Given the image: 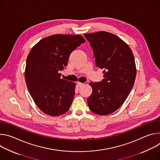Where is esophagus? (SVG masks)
I'll list each match as a JSON object with an SVG mask.
<instances>
[{
	"instance_id": "34e87169",
	"label": "esophagus",
	"mask_w": 160,
	"mask_h": 160,
	"mask_svg": "<svg viewBox=\"0 0 160 160\" xmlns=\"http://www.w3.org/2000/svg\"><path fill=\"white\" fill-rule=\"evenodd\" d=\"M77 83V85H78L79 87H80L83 86V83L80 82H78Z\"/></svg>"
}]
</instances>
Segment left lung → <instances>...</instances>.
<instances>
[{
	"label": "left lung",
	"instance_id": "8db88e82",
	"mask_svg": "<svg viewBox=\"0 0 160 160\" xmlns=\"http://www.w3.org/2000/svg\"><path fill=\"white\" fill-rule=\"evenodd\" d=\"M94 52L97 67L104 69V79L91 82L92 93L87 99L90 111L107 115L125 102L133 86L136 66L133 52L118 36L107 32L84 34Z\"/></svg>",
	"mask_w": 160,
	"mask_h": 160
}]
</instances>
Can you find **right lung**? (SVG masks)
<instances>
[{
  "mask_svg": "<svg viewBox=\"0 0 160 160\" xmlns=\"http://www.w3.org/2000/svg\"><path fill=\"white\" fill-rule=\"evenodd\" d=\"M85 40L80 35L56 34L35 44L27 59L25 78L38 108L52 117L64 114L73 101L76 84L61 78L70 54Z\"/></svg>",
  "mask_w": 160,
  "mask_h": 160,
  "instance_id": "1",
  "label": "right lung"
}]
</instances>
